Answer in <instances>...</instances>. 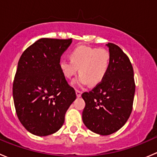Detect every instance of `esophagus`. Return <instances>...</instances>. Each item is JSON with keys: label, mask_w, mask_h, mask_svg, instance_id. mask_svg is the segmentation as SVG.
I'll use <instances>...</instances> for the list:
<instances>
[{"label": "esophagus", "mask_w": 157, "mask_h": 157, "mask_svg": "<svg viewBox=\"0 0 157 157\" xmlns=\"http://www.w3.org/2000/svg\"><path fill=\"white\" fill-rule=\"evenodd\" d=\"M81 94H82V92L80 91V90H76V95H77V97H80V96H81Z\"/></svg>", "instance_id": "esophagus-1"}]
</instances>
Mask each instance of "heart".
Segmentation results:
<instances>
[{"label": "heart", "mask_w": 157, "mask_h": 157, "mask_svg": "<svg viewBox=\"0 0 157 157\" xmlns=\"http://www.w3.org/2000/svg\"><path fill=\"white\" fill-rule=\"evenodd\" d=\"M71 60L62 59L60 67L64 77L71 79L77 73L80 75L76 82L78 85L96 86L103 80L110 64V53L105 48L79 46L70 53Z\"/></svg>", "instance_id": "obj_1"}]
</instances>
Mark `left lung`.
<instances>
[{
  "label": "left lung",
  "instance_id": "1",
  "mask_svg": "<svg viewBox=\"0 0 157 157\" xmlns=\"http://www.w3.org/2000/svg\"><path fill=\"white\" fill-rule=\"evenodd\" d=\"M110 64L102 82L84 92L82 118L90 131L109 135L118 131L129 118L133 109L135 83L129 58L120 47L108 43Z\"/></svg>",
  "mask_w": 157,
  "mask_h": 157
}]
</instances>
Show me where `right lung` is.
<instances>
[{
	"instance_id": "add662e5",
	"label": "right lung",
	"mask_w": 157,
	"mask_h": 157,
	"mask_svg": "<svg viewBox=\"0 0 157 157\" xmlns=\"http://www.w3.org/2000/svg\"><path fill=\"white\" fill-rule=\"evenodd\" d=\"M72 39H40L23 52L13 83L16 112L23 127L37 136L58 131L70 105L74 89L60 67L62 54Z\"/></svg>"
}]
</instances>
